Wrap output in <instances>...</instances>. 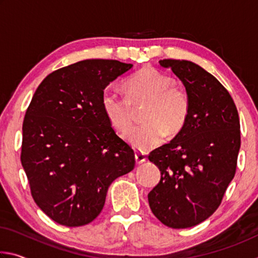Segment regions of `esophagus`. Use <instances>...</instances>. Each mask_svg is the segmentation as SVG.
I'll return each mask as SVG.
<instances>
[{
	"instance_id": "1",
	"label": "esophagus",
	"mask_w": 258,
	"mask_h": 258,
	"mask_svg": "<svg viewBox=\"0 0 258 258\" xmlns=\"http://www.w3.org/2000/svg\"><path fill=\"white\" fill-rule=\"evenodd\" d=\"M146 160H147V158H146L145 155L141 154V152H139V151L135 152V163H137V165L145 163Z\"/></svg>"
}]
</instances>
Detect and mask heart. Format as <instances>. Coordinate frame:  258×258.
<instances>
[{
  "label": "heart",
  "mask_w": 258,
  "mask_h": 258,
  "mask_svg": "<svg viewBox=\"0 0 258 258\" xmlns=\"http://www.w3.org/2000/svg\"><path fill=\"white\" fill-rule=\"evenodd\" d=\"M124 89L126 97L115 87L107 86L101 104L113 127L125 131L133 120V104L148 102L142 116L145 123L133 126L124 134L135 150L154 149L164 141L166 134H177L184 127L190 98L172 76L152 67H143L126 78Z\"/></svg>",
  "instance_id": "1"
}]
</instances>
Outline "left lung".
<instances>
[{
    "mask_svg": "<svg viewBox=\"0 0 258 258\" xmlns=\"http://www.w3.org/2000/svg\"><path fill=\"white\" fill-rule=\"evenodd\" d=\"M190 98L187 120L171 142L148 158L160 171L149 195L154 215L168 228H191L212 215L234 177L240 121L228 90L212 74L187 60L164 59Z\"/></svg>",
    "mask_w": 258,
    "mask_h": 258,
    "instance_id": "left-lung-1",
    "label": "left lung"
}]
</instances>
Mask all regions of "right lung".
<instances>
[{"label": "right lung", "instance_id": "add662e5", "mask_svg": "<svg viewBox=\"0 0 258 258\" xmlns=\"http://www.w3.org/2000/svg\"><path fill=\"white\" fill-rule=\"evenodd\" d=\"M132 67L83 60L51 73L35 91L20 159L34 202L56 223H91L109 185L134 168L133 149L113 131L101 104L106 86Z\"/></svg>", "mask_w": 258, "mask_h": 258}]
</instances>
